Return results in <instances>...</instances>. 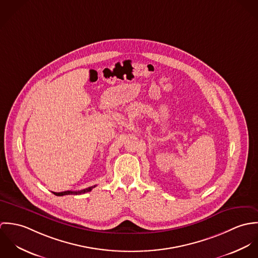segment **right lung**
Here are the masks:
<instances>
[{"label": "right lung", "mask_w": 258, "mask_h": 258, "mask_svg": "<svg viewBox=\"0 0 258 258\" xmlns=\"http://www.w3.org/2000/svg\"><path fill=\"white\" fill-rule=\"evenodd\" d=\"M94 186H95V185H93V186H89V187H87V188H84V189H81V190H77V191L66 190V191H61V192H54V191H52V192H53L55 196H59V197H61V196H66V195H72V194H74V195H81V194H84V192L90 191Z\"/></svg>", "instance_id": "add662e5"}]
</instances>
